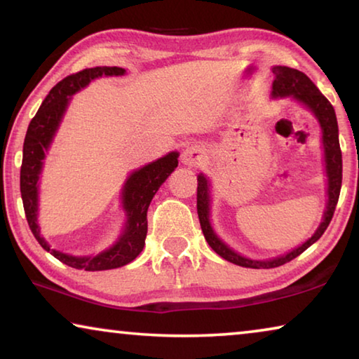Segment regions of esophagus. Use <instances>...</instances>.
<instances>
[{"instance_id": "obj_1", "label": "esophagus", "mask_w": 359, "mask_h": 359, "mask_svg": "<svg viewBox=\"0 0 359 359\" xmlns=\"http://www.w3.org/2000/svg\"><path fill=\"white\" fill-rule=\"evenodd\" d=\"M205 160V151L199 147V145H190L184 151H182L180 161L184 166L188 168H196L201 166Z\"/></svg>"}]
</instances>
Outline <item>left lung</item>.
Wrapping results in <instances>:
<instances>
[{
  "mask_svg": "<svg viewBox=\"0 0 359 359\" xmlns=\"http://www.w3.org/2000/svg\"><path fill=\"white\" fill-rule=\"evenodd\" d=\"M274 72V82H272V100H291L302 104L313 114L315 120L321 131V145H323V165L326 174V208L321 217V222L315 233L301 245L294 247L283 255L274 258L255 259L244 257V255L233 250L226 242L220 239L215 233L210 222V209H212V196H210V180L203 172L198 174V217L201 223V229L208 244L212 247L217 255L229 263L238 264L242 267H252V269H271V267L282 266L288 261L307 250L309 247L315 244L330 224L334 210L339 201L340 185H342V151L339 145V126L336 112L331 102L327 101L315 83L304 72L287 68V66H272Z\"/></svg>",
  "mask_w": 359,
  "mask_h": 359,
  "instance_id": "1",
  "label": "left lung"
}]
</instances>
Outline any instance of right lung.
I'll use <instances>...</instances> for the list:
<instances>
[{"mask_svg":"<svg viewBox=\"0 0 359 359\" xmlns=\"http://www.w3.org/2000/svg\"><path fill=\"white\" fill-rule=\"evenodd\" d=\"M126 71L118 66H96L83 69L77 74L68 76L53 87L46 100L42 101L39 111L29 121L25 142H23V160L20 169V193L23 209L34 234L36 241L46 252L53 255L62 263L76 269L85 271H107L117 269L131 263L145 245L147 236V209L158 188L163 185L171 172L179 165V151H169L165 156L135 169L126 177L121 187L120 201L125 212V223L121 233L111 247L95 255H71L55 250L41 234L38 223L39 215V184L44 169V160L48 149L55 139L66 111H68L72 96L90 82L100 77L125 76Z\"/></svg>","mask_w":359,"mask_h":359,"instance_id":"add662e5","label":"right lung"}]
</instances>
